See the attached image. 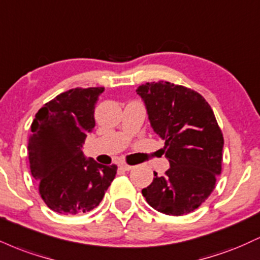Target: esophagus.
Listing matches in <instances>:
<instances>
[{"label":"esophagus","mask_w":260,"mask_h":260,"mask_svg":"<svg viewBox=\"0 0 260 260\" xmlns=\"http://www.w3.org/2000/svg\"><path fill=\"white\" fill-rule=\"evenodd\" d=\"M120 167H121L123 171H131V170H133V168L136 167V166H131V165L124 164V162H122V164H120Z\"/></svg>","instance_id":"obj_1"}]
</instances>
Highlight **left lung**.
Masks as SVG:
<instances>
[{
  "label": "left lung",
  "instance_id": "left-lung-1",
  "mask_svg": "<svg viewBox=\"0 0 260 260\" xmlns=\"http://www.w3.org/2000/svg\"><path fill=\"white\" fill-rule=\"evenodd\" d=\"M137 94L171 166L162 177L154 172L143 196L161 213H190L208 199L221 172L224 139L213 110L198 92L167 81L142 84Z\"/></svg>",
  "mask_w": 260,
  "mask_h": 260
}]
</instances>
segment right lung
<instances>
[{
    "label": "right lung",
    "instance_id": "add662e5",
    "mask_svg": "<svg viewBox=\"0 0 260 260\" xmlns=\"http://www.w3.org/2000/svg\"><path fill=\"white\" fill-rule=\"evenodd\" d=\"M104 87L73 88L46 103L31 124L29 162L40 195L52 211L81 214L95 208L116 176L83 155L87 133L95 126L94 109Z\"/></svg>",
    "mask_w": 260,
    "mask_h": 260
}]
</instances>
